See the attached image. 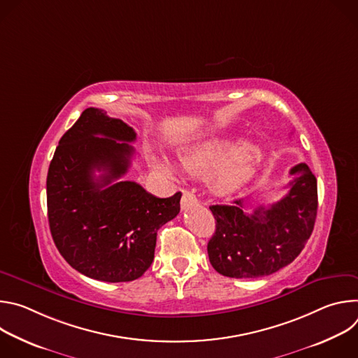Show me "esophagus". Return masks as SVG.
I'll return each mask as SVG.
<instances>
[{
  "label": "esophagus",
  "mask_w": 358,
  "mask_h": 358,
  "mask_svg": "<svg viewBox=\"0 0 358 358\" xmlns=\"http://www.w3.org/2000/svg\"><path fill=\"white\" fill-rule=\"evenodd\" d=\"M195 203H196L195 194L191 191H184L182 196H181V208L185 211V210L191 208L192 206H195Z\"/></svg>",
  "instance_id": "obj_1"
}]
</instances>
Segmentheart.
I'll use <instances>...</instances> for the list:
<instances>
[{"mask_svg": "<svg viewBox=\"0 0 358 358\" xmlns=\"http://www.w3.org/2000/svg\"><path fill=\"white\" fill-rule=\"evenodd\" d=\"M238 140L229 137H211L203 140L181 155V167L192 176H202L213 170L208 177L211 189L220 195L232 194L250 180L262 160V150L253 143L235 147ZM156 167L169 174L180 173V167L170 160L156 163Z\"/></svg>", "mask_w": 358, "mask_h": 358, "instance_id": "1", "label": "heart"}]
</instances>
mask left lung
I'll list each match as a JSON object with an SVG mask.
<instances>
[{
  "instance_id": "obj_1",
  "label": "left lung",
  "mask_w": 358,
  "mask_h": 358,
  "mask_svg": "<svg viewBox=\"0 0 358 358\" xmlns=\"http://www.w3.org/2000/svg\"><path fill=\"white\" fill-rule=\"evenodd\" d=\"M287 194L269 207L246 211V199L211 206L217 221L208 242L213 268L228 278L255 279L292 264L310 238L317 215V180L309 166L290 170Z\"/></svg>"
}]
</instances>
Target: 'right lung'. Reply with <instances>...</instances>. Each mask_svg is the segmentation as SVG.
<instances>
[{
    "label": "right lung",
    "instance_id": "right-lung-1",
    "mask_svg": "<svg viewBox=\"0 0 358 358\" xmlns=\"http://www.w3.org/2000/svg\"><path fill=\"white\" fill-rule=\"evenodd\" d=\"M134 140L124 122L87 108L49 164L50 234L64 259L96 280L138 279L155 259L157 231L180 213L181 192L159 198L134 181H116L130 167Z\"/></svg>",
    "mask_w": 358,
    "mask_h": 358
}]
</instances>
